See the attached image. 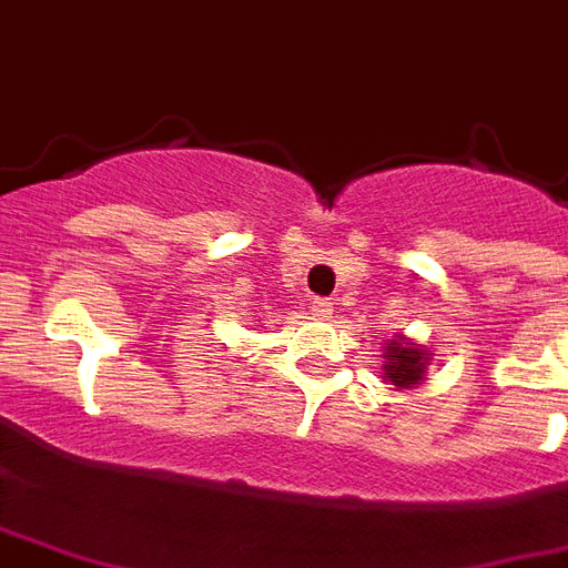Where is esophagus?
<instances>
[{
    "instance_id": "34e87169",
    "label": "esophagus",
    "mask_w": 568,
    "mask_h": 568,
    "mask_svg": "<svg viewBox=\"0 0 568 568\" xmlns=\"http://www.w3.org/2000/svg\"><path fill=\"white\" fill-rule=\"evenodd\" d=\"M312 315H315V318H329V315H333V303H329L327 297H315V301H312Z\"/></svg>"
}]
</instances>
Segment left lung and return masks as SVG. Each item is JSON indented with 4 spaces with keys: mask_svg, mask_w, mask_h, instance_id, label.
<instances>
[{
    "mask_svg": "<svg viewBox=\"0 0 568 568\" xmlns=\"http://www.w3.org/2000/svg\"><path fill=\"white\" fill-rule=\"evenodd\" d=\"M386 354V365H383V379L392 383L395 388H413L418 386L427 374V365H430V354L424 351V345H415L413 338L395 336L388 338V345L383 347Z\"/></svg>",
    "mask_w": 568,
    "mask_h": 568,
    "instance_id": "left-lung-1",
    "label": "left lung"
}]
</instances>
